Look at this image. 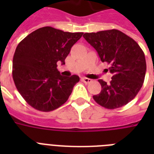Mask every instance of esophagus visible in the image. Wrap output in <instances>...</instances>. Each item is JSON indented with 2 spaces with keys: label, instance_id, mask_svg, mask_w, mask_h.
<instances>
[{
  "label": "esophagus",
  "instance_id": "esophagus-1",
  "mask_svg": "<svg viewBox=\"0 0 154 154\" xmlns=\"http://www.w3.org/2000/svg\"><path fill=\"white\" fill-rule=\"evenodd\" d=\"M82 81L85 83H86V84H89L90 82H92L91 79H89V78H87V77H82Z\"/></svg>",
  "mask_w": 154,
  "mask_h": 154
}]
</instances>
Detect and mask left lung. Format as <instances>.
I'll list each match as a JSON object with an SVG mask.
<instances>
[{
    "mask_svg": "<svg viewBox=\"0 0 154 154\" xmlns=\"http://www.w3.org/2000/svg\"><path fill=\"white\" fill-rule=\"evenodd\" d=\"M83 37L96 49L101 61L109 65L112 74L109 84L99 80L101 91L93 97L94 101L109 109L128 104L138 94L146 76V57L141 47L117 29L86 32Z\"/></svg>",
    "mask_w": 154,
    "mask_h": 154,
    "instance_id": "8db88e82",
    "label": "left lung"
}]
</instances>
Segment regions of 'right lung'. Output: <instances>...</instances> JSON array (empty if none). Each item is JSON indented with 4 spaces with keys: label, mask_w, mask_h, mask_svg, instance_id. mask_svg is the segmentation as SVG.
Listing matches in <instances>:
<instances>
[{
    "label": "right lung",
    "mask_w": 154,
    "mask_h": 154,
    "mask_svg": "<svg viewBox=\"0 0 154 154\" xmlns=\"http://www.w3.org/2000/svg\"><path fill=\"white\" fill-rule=\"evenodd\" d=\"M83 32L40 28L18 44L13 59V78L18 92L35 109L50 112L67 101L79 77H63L57 62L65 60Z\"/></svg>",
    "instance_id": "obj_1"
}]
</instances>
